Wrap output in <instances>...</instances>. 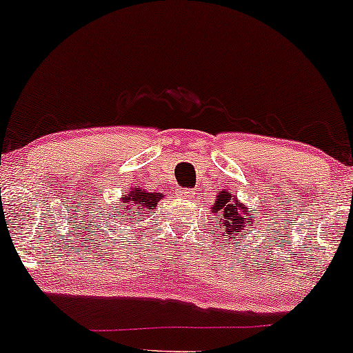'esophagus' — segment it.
<instances>
[{
  "instance_id": "1",
  "label": "esophagus",
  "mask_w": 353,
  "mask_h": 353,
  "mask_svg": "<svg viewBox=\"0 0 353 353\" xmlns=\"http://www.w3.org/2000/svg\"><path fill=\"white\" fill-rule=\"evenodd\" d=\"M181 194H185V196H193V191H188V190H186V191H181Z\"/></svg>"
}]
</instances>
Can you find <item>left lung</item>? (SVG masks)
I'll list each match as a JSON object with an SVG mask.
<instances>
[{"label": "left lung", "instance_id": "obj_1", "mask_svg": "<svg viewBox=\"0 0 353 353\" xmlns=\"http://www.w3.org/2000/svg\"><path fill=\"white\" fill-rule=\"evenodd\" d=\"M211 210L216 216L214 228L224 230V241H230L232 236L237 237L239 234H245L247 228L254 224V221L249 217L247 204H242L236 194H230L225 190L217 193L216 201L212 204Z\"/></svg>", "mask_w": 353, "mask_h": 353}]
</instances>
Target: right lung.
Instances as JSON below:
<instances>
[{
	"label": "right lung",
	"mask_w": 353,
	"mask_h": 353,
	"mask_svg": "<svg viewBox=\"0 0 353 353\" xmlns=\"http://www.w3.org/2000/svg\"><path fill=\"white\" fill-rule=\"evenodd\" d=\"M162 198L163 194L157 193V191H145L142 188L132 190L129 194H124V198H121L123 206L119 210V217L124 224H129V228H134L136 224L141 228V221L145 214L155 210V206Z\"/></svg>",
	"instance_id": "obj_1"
}]
</instances>
